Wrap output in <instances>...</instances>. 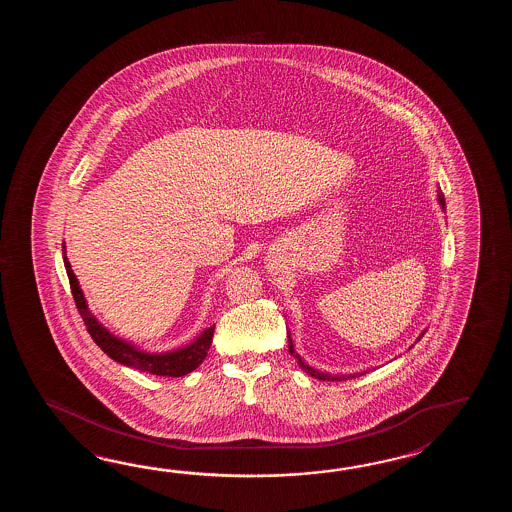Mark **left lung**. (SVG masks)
Instances as JSON below:
<instances>
[{
  "label": "left lung",
  "instance_id": "left-lung-1",
  "mask_svg": "<svg viewBox=\"0 0 512 512\" xmlns=\"http://www.w3.org/2000/svg\"><path fill=\"white\" fill-rule=\"evenodd\" d=\"M437 201H439L441 208L446 210L445 196H443L441 188L437 190ZM425 333L426 329L423 331V333H421V335H419L417 340H421V337H423ZM287 338H289V353L293 355L294 359L298 360V366H300V368H302V370H304L307 375L315 377V379H318V381H346V379H353V377L364 375V371H360V373H351V375H331V373H324V371L315 370V368H311L309 364H305L304 360H302V357H300V355L294 351L293 338H291V335H289V331H287Z\"/></svg>",
  "mask_w": 512,
  "mask_h": 512
}]
</instances>
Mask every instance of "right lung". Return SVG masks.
Segmentation results:
<instances>
[{
    "instance_id": "obj_1",
    "label": "right lung",
    "mask_w": 512,
    "mask_h": 512,
    "mask_svg": "<svg viewBox=\"0 0 512 512\" xmlns=\"http://www.w3.org/2000/svg\"><path fill=\"white\" fill-rule=\"evenodd\" d=\"M62 254H64L67 278L71 283V293L75 298L78 313L84 318V324H86L91 338L95 340V344L108 355L109 359L119 362L122 366L146 371V373L159 375V377H183V375H188L190 371L196 370L197 366L207 359V351L210 349V344H212L214 327L216 326L201 331V335H197L192 342H188L181 348L161 351V353L146 351V349L135 346L130 340H124V338L113 335L108 327L102 326L98 322L97 316L89 311L86 296L82 293L77 276L71 269V263L67 260L66 243H62Z\"/></svg>"
}]
</instances>
